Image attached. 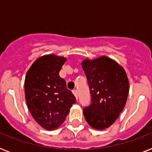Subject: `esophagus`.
Instances as JSON below:
<instances>
[{"instance_id": "esophagus-1", "label": "esophagus", "mask_w": 152, "mask_h": 152, "mask_svg": "<svg viewBox=\"0 0 152 152\" xmlns=\"http://www.w3.org/2000/svg\"><path fill=\"white\" fill-rule=\"evenodd\" d=\"M72 93H73L74 95L76 96V99H78V92H77V90H76V89L73 90V91H72Z\"/></svg>"}]
</instances>
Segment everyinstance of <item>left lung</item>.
Listing matches in <instances>:
<instances>
[{"label": "left lung", "instance_id": "left-lung-1", "mask_svg": "<svg viewBox=\"0 0 152 152\" xmlns=\"http://www.w3.org/2000/svg\"><path fill=\"white\" fill-rule=\"evenodd\" d=\"M89 85L91 102L83 109L87 122L95 129L114 123L125 107L129 83L125 69L113 60L100 57L82 62Z\"/></svg>", "mask_w": 152, "mask_h": 152}]
</instances>
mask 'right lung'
<instances>
[{"mask_svg":"<svg viewBox=\"0 0 152 152\" xmlns=\"http://www.w3.org/2000/svg\"><path fill=\"white\" fill-rule=\"evenodd\" d=\"M66 58L50 54L39 57L27 71L24 83L27 107L36 122L53 130L64 122L76 97L59 72Z\"/></svg>","mask_w":152,"mask_h":152,"instance_id":"add662e5","label":"right lung"}]
</instances>
